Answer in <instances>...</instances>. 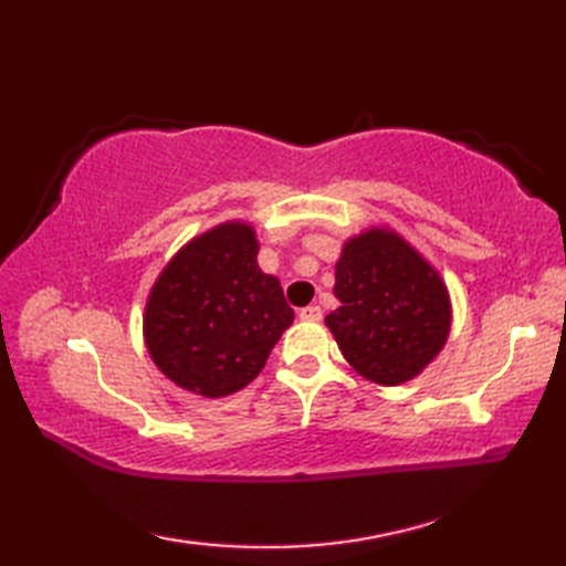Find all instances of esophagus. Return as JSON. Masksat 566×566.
I'll return each mask as SVG.
<instances>
[{
	"mask_svg": "<svg viewBox=\"0 0 566 566\" xmlns=\"http://www.w3.org/2000/svg\"><path fill=\"white\" fill-rule=\"evenodd\" d=\"M298 318L308 321V323H316V321L323 318V311H321V306H306V308L298 311Z\"/></svg>",
	"mask_w": 566,
	"mask_h": 566,
	"instance_id": "obj_1",
	"label": "esophagus"
}]
</instances>
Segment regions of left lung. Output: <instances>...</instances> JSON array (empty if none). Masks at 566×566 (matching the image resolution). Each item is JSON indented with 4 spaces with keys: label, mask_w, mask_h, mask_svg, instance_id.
<instances>
[{
    "label": "left lung",
    "mask_w": 566,
    "mask_h": 566,
    "mask_svg": "<svg viewBox=\"0 0 566 566\" xmlns=\"http://www.w3.org/2000/svg\"><path fill=\"white\" fill-rule=\"evenodd\" d=\"M333 294L340 304L326 326L347 365L381 387L416 379L450 338L448 284L389 226H369L345 240Z\"/></svg>",
    "instance_id": "8db88e82"
}]
</instances>
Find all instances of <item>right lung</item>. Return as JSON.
<instances>
[{"instance_id": "obj_1", "label": "right lung", "mask_w": 566, "mask_h": 566, "mask_svg": "<svg viewBox=\"0 0 566 566\" xmlns=\"http://www.w3.org/2000/svg\"><path fill=\"white\" fill-rule=\"evenodd\" d=\"M258 233L226 221L179 248L153 282L143 340L179 389L221 399L255 379L294 311L282 284L258 264Z\"/></svg>"}]
</instances>
